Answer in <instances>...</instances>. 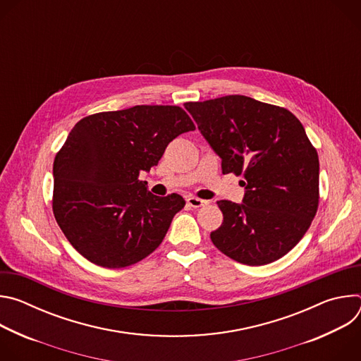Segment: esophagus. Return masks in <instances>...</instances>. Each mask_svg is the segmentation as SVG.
I'll list each match as a JSON object with an SVG mask.
<instances>
[{
  "instance_id": "obj_1",
  "label": "esophagus",
  "mask_w": 361,
  "mask_h": 361,
  "mask_svg": "<svg viewBox=\"0 0 361 361\" xmlns=\"http://www.w3.org/2000/svg\"><path fill=\"white\" fill-rule=\"evenodd\" d=\"M187 204L190 205L191 209H200V207H202V205L207 204V201L200 200V198H197V197H188V198H187Z\"/></svg>"
}]
</instances>
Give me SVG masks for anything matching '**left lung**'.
I'll return each instance as SVG.
<instances>
[{"instance_id":"1","label":"left lung","mask_w":361,"mask_h":361,"mask_svg":"<svg viewBox=\"0 0 361 361\" xmlns=\"http://www.w3.org/2000/svg\"><path fill=\"white\" fill-rule=\"evenodd\" d=\"M224 174L243 176V202L219 201L224 220L210 234L230 259L264 266L286 255L319 205V156L288 110L245 95L187 102Z\"/></svg>"}]
</instances>
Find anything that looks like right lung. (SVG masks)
I'll list each match as a JSON object with an SVG mask.
<instances>
[{
    "instance_id": "1",
    "label": "right lung",
    "mask_w": 361,
    "mask_h": 361,
    "mask_svg": "<svg viewBox=\"0 0 361 361\" xmlns=\"http://www.w3.org/2000/svg\"><path fill=\"white\" fill-rule=\"evenodd\" d=\"M176 106H135L80 120L56 156L53 212L71 245L99 267L141 262L164 240L185 201L159 197L140 180L167 145L194 131Z\"/></svg>"
}]
</instances>
